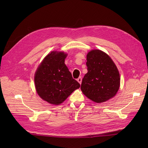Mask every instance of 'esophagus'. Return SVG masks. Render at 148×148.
Listing matches in <instances>:
<instances>
[{"mask_svg":"<svg viewBox=\"0 0 148 148\" xmlns=\"http://www.w3.org/2000/svg\"><path fill=\"white\" fill-rule=\"evenodd\" d=\"M77 81L78 82V83H79V84H81V83H82V78L81 77H79L77 79Z\"/></svg>","mask_w":148,"mask_h":148,"instance_id":"obj_1","label":"esophagus"}]
</instances>
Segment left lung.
<instances>
[{
  "label": "left lung",
  "mask_w": 148,
  "mask_h": 148,
  "mask_svg": "<svg viewBox=\"0 0 148 148\" xmlns=\"http://www.w3.org/2000/svg\"><path fill=\"white\" fill-rule=\"evenodd\" d=\"M88 73L82 80L81 89L89 99L101 103L117 94L120 83L119 70L111 58L95 49L86 56Z\"/></svg>",
  "instance_id": "8db88e82"
}]
</instances>
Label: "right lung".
Instances as JSON below:
<instances>
[{
    "label": "right lung",
    "instance_id": "obj_1",
    "mask_svg": "<svg viewBox=\"0 0 148 148\" xmlns=\"http://www.w3.org/2000/svg\"><path fill=\"white\" fill-rule=\"evenodd\" d=\"M66 56L63 52H51L44 58L35 73L34 83L38 95L51 104H60L80 87L65 64Z\"/></svg>",
    "mask_w": 148,
    "mask_h": 148
}]
</instances>
